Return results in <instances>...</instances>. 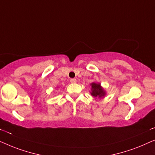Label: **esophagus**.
I'll return each mask as SVG.
<instances>
[{"mask_svg": "<svg viewBox=\"0 0 155 155\" xmlns=\"http://www.w3.org/2000/svg\"><path fill=\"white\" fill-rule=\"evenodd\" d=\"M70 81H71V83H73V84H74V83L77 82V80H76L75 78H71Z\"/></svg>", "mask_w": 155, "mask_h": 155, "instance_id": "esophagus-1", "label": "esophagus"}]
</instances>
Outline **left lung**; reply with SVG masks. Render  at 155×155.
<instances>
[{
  "label": "left lung",
  "mask_w": 155,
  "mask_h": 155,
  "mask_svg": "<svg viewBox=\"0 0 155 155\" xmlns=\"http://www.w3.org/2000/svg\"><path fill=\"white\" fill-rule=\"evenodd\" d=\"M91 95L95 97H99L102 98L105 95V91L100 86V84H96V83H92L91 84Z\"/></svg>",
  "instance_id": "8db88e82"
}]
</instances>
